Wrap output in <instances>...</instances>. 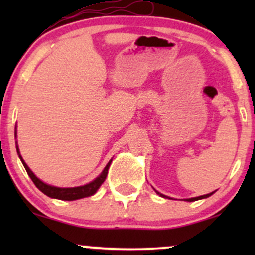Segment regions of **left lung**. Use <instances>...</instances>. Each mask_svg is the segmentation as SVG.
I'll return each instance as SVG.
<instances>
[{
  "label": "left lung",
  "mask_w": 255,
  "mask_h": 255,
  "mask_svg": "<svg viewBox=\"0 0 255 255\" xmlns=\"http://www.w3.org/2000/svg\"><path fill=\"white\" fill-rule=\"evenodd\" d=\"M159 194V193H158ZM213 194V193H210V194H205V195H201V197H197V198H191V199H187V201H195V200H199V199H204V198H207L210 197V195ZM160 197H165V195L160 194Z\"/></svg>",
  "instance_id": "obj_1"
}]
</instances>
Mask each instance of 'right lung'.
<instances>
[{"mask_svg": "<svg viewBox=\"0 0 255 255\" xmlns=\"http://www.w3.org/2000/svg\"><path fill=\"white\" fill-rule=\"evenodd\" d=\"M17 152H19V148L16 147ZM20 159H21L22 164H24L26 171H27L28 176L31 177V180L33 181V183L36 184V187L38 189H39L40 192H43L44 194L48 195V197L50 198H55V199H60V200H77V199H81V198H85V197H90V195H93L96 192H97V189L101 187V184L104 182L105 178H107V175H108V170H109V166H110V163H108L107 166L104 168V170L102 171V174L99 175V176L96 178V180H93L92 182L85 184V186H80V187H74V188H60V187H54V186H49V184L42 182V181L38 178L36 175L33 174L30 170V168H28L27 164L24 162V159H22L21 156H19Z\"/></svg>", "mask_w": 255, "mask_h": 255, "instance_id": "right-lung-1", "label": "right lung"}]
</instances>
